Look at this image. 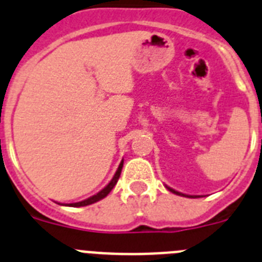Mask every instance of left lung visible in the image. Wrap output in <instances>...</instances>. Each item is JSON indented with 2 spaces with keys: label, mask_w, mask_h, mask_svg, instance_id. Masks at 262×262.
Listing matches in <instances>:
<instances>
[{
  "label": "left lung",
  "mask_w": 262,
  "mask_h": 262,
  "mask_svg": "<svg viewBox=\"0 0 262 262\" xmlns=\"http://www.w3.org/2000/svg\"><path fill=\"white\" fill-rule=\"evenodd\" d=\"M166 188L167 189L169 190V192H172V193H175V194H178V195H184V197H189V199H195V197H199V195H189V194H184V193H180V192H178V190H175V189H172V188H169V187H167L166 185Z\"/></svg>",
  "instance_id": "1"
}]
</instances>
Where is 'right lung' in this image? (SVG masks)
Segmentation results:
<instances>
[{
	"mask_svg": "<svg viewBox=\"0 0 262 262\" xmlns=\"http://www.w3.org/2000/svg\"><path fill=\"white\" fill-rule=\"evenodd\" d=\"M122 164H124V160H121V163H120L119 168H117L116 173H115V176H114V178H112V180H111L110 183H108L107 185H105V187L103 188L102 190H100V192H98V193H96V194L91 195V197H89V199H87V200H83V201L74 202V204H68V205H65V206H73V207L87 206V205L95 204V202L100 201V200H103V199H104V197H107L108 193H110L111 190L114 189V187H115V185H116L117 180H119L120 173H121V169H122Z\"/></svg>",
	"mask_w": 262,
	"mask_h": 262,
	"instance_id": "obj_1",
	"label": "right lung"
}]
</instances>
